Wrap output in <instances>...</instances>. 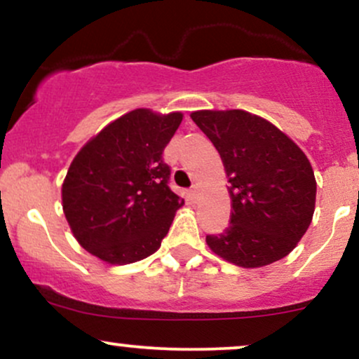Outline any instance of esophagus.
<instances>
[{
  "label": "esophagus",
  "mask_w": 359,
  "mask_h": 359,
  "mask_svg": "<svg viewBox=\"0 0 359 359\" xmlns=\"http://www.w3.org/2000/svg\"><path fill=\"white\" fill-rule=\"evenodd\" d=\"M189 198H191L193 201L198 200V188L196 187H193L191 189H189Z\"/></svg>",
  "instance_id": "1"
}]
</instances>
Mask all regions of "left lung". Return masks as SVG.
I'll return each mask as SVG.
<instances>
[{
	"label": "left lung",
	"mask_w": 359,
	"mask_h": 359,
	"mask_svg": "<svg viewBox=\"0 0 359 359\" xmlns=\"http://www.w3.org/2000/svg\"><path fill=\"white\" fill-rule=\"evenodd\" d=\"M191 119L225 166L230 225L206 235L218 257L238 267H264L289 255L309 229L316 205L313 166L292 139L255 114L196 111Z\"/></svg>",
	"instance_id": "1"
}]
</instances>
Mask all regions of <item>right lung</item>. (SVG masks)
Wrapping results in <instances>:
<instances>
[{"instance_id": "right-lung-1", "label": "right lung", "mask_w": 359, "mask_h": 359, "mask_svg": "<svg viewBox=\"0 0 359 359\" xmlns=\"http://www.w3.org/2000/svg\"><path fill=\"white\" fill-rule=\"evenodd\" d=\"M181 112L136 109L111 122L72 161L62 205L72 233L88 254L112 265L154 254L183 198L168 187L163 151Z\"/></svg>"}]
</instances>
